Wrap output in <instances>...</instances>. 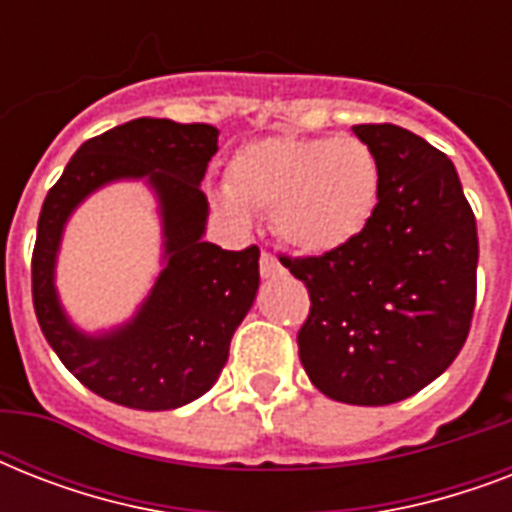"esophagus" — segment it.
<instances>
[{
	"label": "esophagus",
	"instance_id": "34e87169",
	"mask_svg": "<svg viewBox=\"0 0 512 512\" xmlns=\"http://www.w3.org/2000/svg\"><path fill=\"white\" fill-rule=\"evenodd\" d=\"M281 273H284V265H281L271 252H263V255H260V276H263V279H276Z\"/></svg>",
	"mask_w": 512,
	"mask_h": 512
}]
</instances>
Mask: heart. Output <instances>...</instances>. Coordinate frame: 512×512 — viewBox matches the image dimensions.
I'll list each match as a JSON object with an SVG mask.
<instances>
[{"label":"heart","mask_w":512,"mask_h":512,"mask_svg":"<svg viewBox=\"0 0 512 512\" xmlns=\"http://www.w3.org/2000/svg\"><path fill=\"white\" fill-rule=\"evenodd\" d=\"M380 185V159L364 140L268 135L231 156L220 204L239 220L271 209L273 228L289 247L327 255L366 231Z\"/></svg>","instance_id":"b5f03b06"}]
</instances>
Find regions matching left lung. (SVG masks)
<instances>
[{"label":"left lung","instance_id":"obj_1","mask_svg":"<svg viewBox=\"0 0 512 512\" xmlns=\"http://www.w3.org/2000/svg\"><path fill=\"white\" fill-rule=\"evenodd\" d=\"M380 159L372 223L348 247L281 257L308 287L300 361L324 396L385 406L414 396L462 350L476 308L478 233L449 156L396 124H356Z\"/></svg>","mask_w":512,"mask_h":512}]
</instances>
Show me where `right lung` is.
<instances>
[{
    "label": "right lung",
    "instance_id": "right-lung-1",
    "mask_svg": "<svg viewBox=\"0 0 512 512\" xmlns=\"http://www.w3.org/2000/svg\"><path fill=\"white\" fill-rule=\"evenodd\" d=\"M217 135L212 124L132 119L82 143L44 199L31 257L36 319L68 372L106 401L164 412L204 396L255 303L260 249L228 252L204 241L209 204L199 185ZM140 176L160 201L165 268L127 325L87 336L70 324L54 289L62 228L90 192Z\"/></svg>",
    "mask_w": 512,
    "mask_h": 512
}]
</instances>
